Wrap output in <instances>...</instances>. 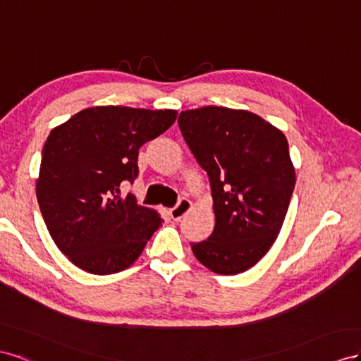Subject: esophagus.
Instances as JSON below:
<instances>
[{
  "label": "esophagus",
  "mask_w": 361,
  "mask_h": 361,
  "mask_svg": "<svg viewBox=\"0 0 361 361\" xmlns=\"http://www.w3.org/2000/svg\"><path fill=\"white\" fill-rule=\"evenodd\" d=\"M190 209H192V202L188 198H180L177 205L169 210L171 218L173 221H180L181 218H184V216H186L190 212Z\"/></svg>",
  "instance_id": "1"
}]
</instances>
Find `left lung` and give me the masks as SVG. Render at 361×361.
<instances>
[{
  "mask_svg": "<svg viewBox=\"0 0 361 361\" xmlns=\"http://www.w3.org/2000/svg\"><path fill=\"white\" fill-rule=\"evenodd\" d=\"M178 127L207 172L216 218L210 238L190 242L192 251L216 274L248 271L269 251L289 209V143L260 116L226 107L181 111Z\"/></svg>",
  "mask_w": 361,
  "mask_h": 361,
  "instance_id": "left-lung-1",
  "label": "left lung"
}]
</instances>
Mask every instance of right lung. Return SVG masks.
<instances>
[{"label": "right lung", "mask_w": 361, "mask_h": 361, "mask_svg": "<svg viewBox=\"0 0 361 361\" xmlns=\"http://www.w3.org/2000/svg\"><path fill=\"white\" fill-rule=\"evenodd\" d=\"M175 110L121 106L78 111L49 133L42 149L37 202L59 250L90 274L109 275L137 260L163 219L126 198L139 177V148L163 135Z\"/></svg>", "instance_id": "obj_1"}]
</instances>
